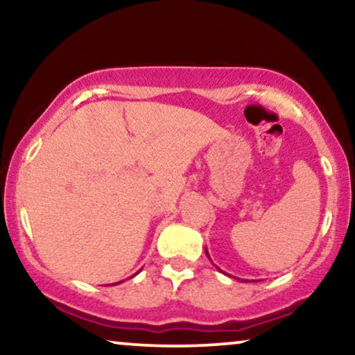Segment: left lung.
I'll return each mask as SVG.
<instances>
[{
  "label": "left lung",
  "mask_w": 355,
  "mask_h": 355,
  "mask_svg": "<svg viewBox=\"0 0 355 355\" xmlns=\"http://www.w3.org/2000/svg\"><path fill=\"white\" fill-rule=\"evenodd\" d=\"M205 254H207L208 259H210V255H208V250H207V249H205ZM216 268H218V266H216ZM218 270H220V268H218ZM220 271H221V270H220ZM221 273H225V271H221ZM234 278H236V276H234ZM236 279H239L241 283H249V281H247V279H241V278H236Z\"/></svg>",
  "instance_id": "left-lung-1"
}]
</instances>
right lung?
<instances>
[{
	"label": "right lung",
	"mask_w": 355,
	"mask_h": 355,
	"mask_svg": "<svg viewBox=\"0 0 355 355\" xmlns=\"http://www.w3.org/2000/svg\"><path fill=\"white\" fill-rule=\"evenodd\" d=\"M140 271V270H139ZM139 271H137V273H139ZM137 273H135V275H137ZM134 275V276H135ZM121 283H123V281H118V283H113V284H105V286H116V284H121Z\"/></svg>",
	"instance_id": "obj_1"
}]
</instances>
